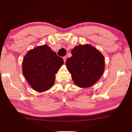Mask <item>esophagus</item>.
<instances>
[{"mask_svg": "<svg viewBox=\"0 0 132 132\" xmlns=\"http://www.w3.org/2000/svg\"><path fill=\"white\" fill-rule=\"evenodd\" d=\"M63 61H64V63H65V62H66V60H67V57H66V56H65V57H63Z\"/></svg>", "mask_w": 132, "mask_h": 132, "instance_id": "esophagus-1", "label": "esophagus"}]
</instances>
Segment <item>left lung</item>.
<instances>
[{
    "mask_svg": "<svg viewBox=\"0 0 132 132\" xmlns=\"http://www.w3.org/2000/svg\"><path fill=\"white\" fill-rule=\"evenodd\" d=\"M72 56L67 59L66 66L75 84L81 88L94 85L105 70V58L102 54L89 44L75 46Z\"/></svg>",
    "mask_w": 132,
    "mask_h": 132,
    "instance_id": "8db88e82",
    "label": "left lung"
}]
</instances>
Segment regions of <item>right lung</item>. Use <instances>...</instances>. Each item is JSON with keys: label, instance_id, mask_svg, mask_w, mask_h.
Instances as JSON below:
<instances>
[{"label": "right lung", "instance_id": "obj_1", "mask_svg": "<svg viewBox=\"0 0 132 132\" xmlns=\"http://www.w3.org/2000/svg\"><path fill=\"white\" fill-rule=\"evenodd\" d=\"M64 64L62 58L47 45L28 51L22 61V73L34 90L42 93L54 85L55 74Z\"/></svg>", "mask_w": 132, "mask_h": 132}]
</instances>
